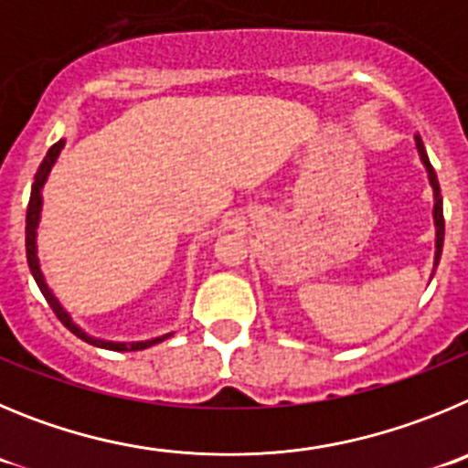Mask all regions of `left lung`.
Segmentation results:
<instances>
[{
    "mask_svg": "<svg viewBox=\"0 0 468 468\" xmlns=\"http://www.w3.org/2000/svg\"><path fill=\"white\" fill-rule=\"evenodd\" d=\"M415 142H418V151H420V155H422L424 165H427V170H429V182H431V186H433V196H436V205H433V218H436V265H439L441 251H443V235H445L443 200H441V186H439V179H436V172H433L431 163H429L427 151H424L422 140H420V137H415Z\"/></svg>",
    "mask_w": 468,
    "mask_h": 468,
    "instance_id": "left-lung-1",
    "label": "left lung"
}]
</instances>
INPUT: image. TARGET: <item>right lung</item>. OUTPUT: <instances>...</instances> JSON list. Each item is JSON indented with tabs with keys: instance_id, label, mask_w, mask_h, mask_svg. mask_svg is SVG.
<instances>
[{
	"instance_id": "1",
	"label": "right lung",
	"mask_w": 468,
	"mask_h": 468,
	"mask_svg": "<svg viewBox=\"0 0 468 468\" xmlns=\"http://www.w3.org/2000/svg\"><path fill=\"white\" fill-rule=\"evenodd\" d=\"M62 144L65 142H56V144L50 146L48 154H46L44 163L39 165V170H37L35 175V184H32V196H29V205H27V226H25V247H27V263H29V271H32V275H35L37 284H39L41 293H44V298L48 301V305L53 307V313H56V317L60 319L62 324H65L67 328H69L71 334L79 335L81 340H86V343L90 345H98V347H107V349H119V352H134V349H144L149 347V345H155L161 343V340H165V335L163 338H155V340H149V343H134V345H125V343H102V340H92L88 338L86 334H83L81 328H77L74 324H71V319L67 317V313L60 307V303L53 298V293L48 292V286H46L44 277H41V271H39V261H37V224H39V209H41V184H44L46 175H48L50 165L56 163L58 154H60Z\"/></svg>"
}]
</instances>
